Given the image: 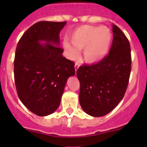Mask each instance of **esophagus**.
<instances>
[{"mask_svg":"<svg viewBox=\"0 0 147 147\" xmlns=\"http://www.w3.org/2000/svg\"><path fill=\"white\" fill-rule=\"evenodd\" d=\"M79 67H80V64L78 63V62H76L74 65V68H75V71H77V69L79 68Z\"/></svg>","mask_w":147,"mask_h":147,"instance_id":"obj_1","label":"esophagus"}]
</instances>
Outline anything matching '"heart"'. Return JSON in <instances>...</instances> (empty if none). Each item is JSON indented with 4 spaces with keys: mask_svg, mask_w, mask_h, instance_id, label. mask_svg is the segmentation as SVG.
<instances>
[{
    "mask_svg": "<svg viewBox=\"0 0 147 147\" xmlns=\"http://www.w3.org/2000/svg\"><path fill=\"white\" fill-rule=\"evenodd\" d=\"M70 40H65L62 47L71 59H76L79 50H84V59L88 63H96L108 54L112 33L105 26H82L78 27L70 34Z\"/></svg>",
    "mask_w": 147,
    "mask_h": 147,
    "instance_id": "obj_1",
    "label": "heart"
}]
</instances>
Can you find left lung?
Wrapping results in <instances>:
<instances>
[{
    "instance_id": "left-lung-1",
    "label": "left lung",
    "mask_w": 147,
    "mask_h": 147,
    "mask_svg": "<svg viewBox=\"0 0 147 147\" xmlns=\"http://www.w3.org/2000/svg\"><path fill=\"white\" fill-rule=\"evenodd\" d=\"M113 33L109 54L96 64H85L76 71L80 83V105L94 117L111 112L123 98L129 83L132 63L129 42L114 24Z\"/></svg>"
}]
</instances>
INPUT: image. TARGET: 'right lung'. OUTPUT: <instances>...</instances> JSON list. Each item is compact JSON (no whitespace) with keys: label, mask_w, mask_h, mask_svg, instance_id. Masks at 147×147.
Listing matches in <instances>:
<instances>
[{"label":"right lung","mask_w":147,"mask_h":147,"mask_svg":"<svg viewBox=\"0 0 147 147\" xmlns=\"http://www.w3.org/2000/svg\"><path fill=\"white\" fill-rule=\"evenodd\" d=\"M65 24L37 22L26 30L17 45V93L22 103L39 116L50 115L59 107L66 82L75 74V63L62 56L63 49L59 47V32Z\"/></svg>","instance_id":"1"}]
</instances>
